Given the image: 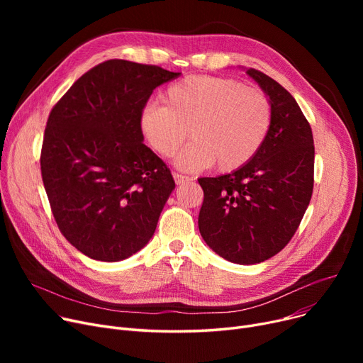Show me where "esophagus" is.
Listing matches in <instances>:
<instances>
[{
  "label": "esophagus",
  "mask_w": 363,
  "mask_h": 363,
  "mask_svg": "<svg viewBox=\"0 0 363 363\" xmlns=\"http://www.w3.org/2000/svg\"><path fill=\"white\" fill-rule=\"evenodd\" d=\"M174 179H175L177 185H182L185 182L191 181V178H189V177H184V175H179V174H174Z\"/></svg>",
  "instance_id": "obj_1"
}]
</instances>
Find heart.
I'll return each mask as SVG.
<instances>
[{
  "label": "heart",
  "mask_w": 363,
  "mask_h": 363,
  "mask_svg": "<svg viewBox=\"0 0 363 363\" xmlns=\"http://www.w3.org/2000/svg\"><path fill=\"white\" fill-rule=\"evenodd\" d=\"M163 104H148L140 118L145 140L162 157H177V166L197 172L216 164L233 172L249 163L269 135L272 107L266 95L241 82L194 74L172 84Z\"/></svg>",
  "instance_id": "1"
}]
</instances>
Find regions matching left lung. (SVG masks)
<instances>
[{"label":"left lung","instance_id":"left-lung-1","mask_svg":"<svg viewBox=\"0 0 363 363\" xmlns=\"http://www.w3.org/2000/svg\"><path fill=\"white\" fill-rule=\"evenodd\" d=\"M272 107L269 135L257 155L228 175L200 178L199 230L211 249L238 264L268 260L290 242L313 191L312 129L293 95L247 69Z\"/></svg>","mask_w":363,"mask_h":363}]
</instances>
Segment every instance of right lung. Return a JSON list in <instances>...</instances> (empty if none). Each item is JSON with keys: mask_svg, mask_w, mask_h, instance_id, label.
I'll use <instances>...</instances> for the list:
<instances>
[{"mask_svg": "<svg viewBox=\"0 0 363 363\" xmlns=\"http://www.w3.org/2000/svg\"><path fill=\"white\" fill-rule=\"evenodd\" d=\"M179 73L107 60L76 81L48 116L41 174L57 226L85 256L119 262L156 231L175 189L169 167L143 141L141 113Z\"/></svg>", "mask_w": 363, "mask_h": 363, "instance_id": "obj_1", "label": "right lung"}]
</instances>
